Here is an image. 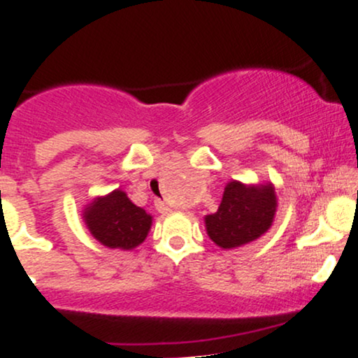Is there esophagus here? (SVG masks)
Returning <instances> with one entry per match:
<instances>
[{"label": "esophagus", "instance_id": "obj_1", "mask_svg": "<svg viewBox=\"0 0 358 358\" xmlns=\"http://www.w3.org/2000/svg\"><path fill=\"white\" fill-rule=\"evenodd\" d=\"M155 209H157V211H159V213H162V214L171 213V208H169V206H167V204L164 203V201H161V199L155 201Z\"/></svg>", "mask_w": 358, "mask_h": 358}]
</instances>
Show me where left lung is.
<instances>
[{
    "label": "left lung",
    "mask_w": 358,
    "mask_h": 358,
    "mask_svg": "<svg viewBox=\"0 0 358 358\" xmlns=\"http://www.w3.org/2000/svg\"><path fill=\"white\" fill-rule=\"evenodd\" d=\"M276 201L273 184L246 186L231 180L224 187L222 201L214 214L204 217L208 236L222 250L248 245L271 228Z\"/></svg>",
    "instance_id": "8db88e82"
}]
</instances>
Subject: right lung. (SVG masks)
Segmentation results:
<instances>
[{"mask_svg":"<svg viewBox=\"0 0 358 358\" xmlns=\"http://www.w3.org/2000/svg\"><path fill=\"white\" fill-rule=\"evenodd\" d=\"M83 221L92 236L112 250H134L144 243L152 226V216L120 189L92 201L83 211Z\"/></svg>","mask_w":358,"mask_h":358,"instance_id":"add662e5","label":"right lung"}]
</instances>
